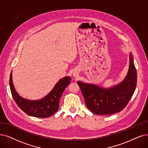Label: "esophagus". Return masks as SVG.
<instances>
[{
    "label": "esophagus",
    "mask_w": 148,
    "mask_h": 148,
    "mask_svg": "<svg viewBox=\"0 0 148 148\" xmlns=\"http://www.w3.org/2000/svg\"><path fill=\"white\" fill-rule=\"evenodd\" d=\"M73 76H77L78 75V73H77V72H74L73 73Z\"/></svg>",
    "instance_id": "esophagus-1"
}]
</instances>
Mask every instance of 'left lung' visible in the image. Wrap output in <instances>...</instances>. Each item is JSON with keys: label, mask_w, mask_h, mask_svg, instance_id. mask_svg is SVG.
I'll return each mask as SVG.
<instances>
[{"label": "left lung", "mask_w": 148, "mask_h": 148, "mask_svg": "<svg viewBox=\"0 0 148 148\" xmlns=\"http://www.w3.org/2000/svg\"><path fill=\"white\" fill-rule=\"evenodd\" d=\"M137 75L132 54L129 55L127 74L120 84L104 88L93 84L78 81L87 108L97 115H110L124 109L137 86Z\"/></svg>", "instance_id": "obj_1"}]
</instances>
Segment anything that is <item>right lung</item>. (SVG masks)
<instances>
[{
  "label": "right lung",
  "instance_id": "add662e5",
  "mask_svg": "<svg viewBox=\"0 0 148 148\" xmlns=\"http://www.w3.org/2000/svg\"><path fill=\"white\" fill-rule=\"evenodd\" d=\"M71 78L66 76L59 81L52 90L42 99L28 100L23 98L16 92L10 74V87L15 102L27 115L37 118H47L53 115L60 107V99L65 88L70 83Z\"/></svg>",
  "mask_w": 148,
  "mask_h": 148
}]
</instances>
